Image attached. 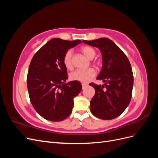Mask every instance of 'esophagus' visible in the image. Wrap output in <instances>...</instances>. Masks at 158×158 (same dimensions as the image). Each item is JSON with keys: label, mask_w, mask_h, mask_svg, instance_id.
I'll return each instance as SVG.
<instances>
[{"label": "esophagus", "mask_w": 158, "mask_h": 158, "mask_svg": "<svg viewBox=\"0 0 158 158\" xmlns=\"http://www.w3.org/2000/svg\"><path fill=\"white\" fill-rule=\"evenodd\" d=\"M82 88H84L85 86H87L88 84H85V83H82Z\"/></svg>", "instance_id": "obj_1"}]
</instances>
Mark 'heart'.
<instances>
[{
	"label": "heart",
	"instance_id": "1",
	"mask_svg": "<svg viewBox=\"0 0 158 158\" xmlns=\"http://www.w3.org/2000/svg\"><path fill=\"white\" fill-rule=\"evenodd\" d=\"M81 52L89 59H93L95 55V51L89 46H84L81 48ZM63 64L66 69L70 70L73 67V51L69 50L65 52L63 56ZM95 64H99L96 63ZM95 76V71L93 69L86 70H76L70 74V78L72 80L78 81L81 82H88Z\"/></svg>",
	"mask_w": 158,
	"mask_h": 158
}]
</instances>
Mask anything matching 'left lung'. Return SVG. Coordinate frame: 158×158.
Instances as JSON below:
<instances>
[{"label": "left lung", "mask_w": 158, "mask_h": 158, "mask_svg": "<svg viewBox=\"0 0 158 158\" xmlns=\"http://www.w3.org/2000/svg\"><path fill=\"white\" fill-rule=\"evenodd\" d=\"M83 42L101 51L103 66L97 80L106 82L102 85L89 84L95 91L90 101L91 112L99 118L111 120L121 115L132 98L134 77L131 63L123 51L108 38Z\"/></svg>", "instance_id": "8db88e82"}]
</instances>
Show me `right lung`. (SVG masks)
<instances>
[{"label": "right lung", "mask_w": 158, "mask_h": 158, "mask_svg": "<svg viewBox=\"0 0 158 158\" xmlns=\"http://www.w3.org/2000/svg\"><path fill=\"white\" fill-rule=\"evenodd\" d=\"M82 41L54 38L33 55L27 76L30 102L35 111L46 120L61 121L67 118L74 106V98L82 90L78 81L68 79L63 56L69 49Z\"/></svg>", "instance_id": "right-lung-1"}]
</instances>
